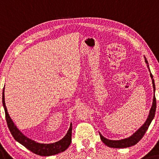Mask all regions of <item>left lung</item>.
<instances>
[{
    "instance_id": "1",
    "label": "left lung",
    "mask_w": 159,
    "mask_h": 159,
    "mask_svg": "<svg viewBox=\"0 0 159 159\" xmlns=\"http://www.w3.org/2000/svg\"><path fill=\"white\" fill-rule=\"evenodd\" d=\"M144 59H145L146 64H147V66L148 68V69H149L148 61L145 57H144ZM149 70H150V69H149ZM150 76L152 79L153 92L155 93L154 80L153 79V75L152 74V73H150ZM156 108H157V100H156V97L154 95H153L152 106L149 111V115H148V116L147 121H146L144 124H143L142 127H141L139 129L137 132L134 133V134H133L129 137L124 139H121V140L107 139L105 138L102 135H101V134H100V139H101L102 142L104 143L105 145H107V147H112V148H127V147H132V146L135 145L136 143H137L139 142V141L141 140V139L143 137V135H144L146 132H147V130L148 129V127H149L151 122H152V121L153 120V117H154V116H155Z\"/></svg>"
}]
</instances>
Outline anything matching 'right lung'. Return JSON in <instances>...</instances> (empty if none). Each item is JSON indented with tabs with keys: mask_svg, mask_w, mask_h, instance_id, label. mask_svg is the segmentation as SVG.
<instances>
[{
	"mask_svg": "<svg viewBox=\"0 0 159 159\" xmlns=\"http://www.w3.org/2000/svg\"><path fill=\"white\" fill-rule=\"evenodd\" d=\"M5 89V88H4ZM4 89L2 90V105L6 113V119L7 121V127L9 128L10 132H11L12 137H14L17 142H18L27 149L31 151L35 154L42 156V157H49L57 154V153L64 152L66 148L69 147L71 142V133H72V124H70L69 129L68 130L66 134L64 136L60 141L52 143H40L34 141L30 139L22 134V133L17 129L16 125L14 124L11 117L7 112V108L5 103L4 96Z\"/></svg>",
	"mask_w": 159,
	"mask_h": 159,
	"instance_id": "obj_1",
	"label": "right lung"
}]
</instances>
